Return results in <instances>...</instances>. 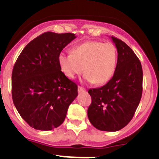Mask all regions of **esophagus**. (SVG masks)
<instances>
[{
    "label": "esophagus",
    "instance_id": "esophagus-1",
    "mask_svg": "<svg viewBox=\"0 0 159 159\" xmlns=\"http://www.w3.org/2000/svg\"><path fill=\"white\" fill-rule=\"evenodd\" d=\"M86 90H85V88H84L83 87H80V86H78V92H85Z\"/></svg>",
    "mask_w": 159,
    "mask_h": 159
}]
</instances>
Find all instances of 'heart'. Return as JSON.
<instances>
[{
    "mask_svg": "<svg viewBox=\"0 0 159 159\" xmlns=\"http://www.w3.org/2000/svg\"><path fill=\"white\" fill-rule=\"evenodd\" d=\"M117 57V49L112 43L88 41L75 46L71 53H60L58 64L67 78L74 79L83 71L87 81L102 85L113 76Z\"/></svg>",
    "mask_w": 159,
    "mask_h": 159,
    "instance_id": "b5f03b06",
    "label": "heart"
}]
</instances>
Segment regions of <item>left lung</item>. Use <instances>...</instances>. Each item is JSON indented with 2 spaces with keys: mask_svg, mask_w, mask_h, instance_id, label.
I'll list each match as a JSON object with an SVG mask.
<instances>
[{
  "mask_svg": "<svg viewBox=\"0 0 159 159\" xmlns=\"http://www.w3.org/2000/svg\"><path fill=\"white\" fill-rule=\"evenodd\" d=\"M118 52L114 75L104 86L88 91L90 123L104 131H117L132 119L143 93V69L139 60L127 43L111 36Z\"/></svg>",
  "mask_w": 159,
  "mask_h": 159,
  "instance_id": "1",
  "label": "left lung"
}]
</instances>
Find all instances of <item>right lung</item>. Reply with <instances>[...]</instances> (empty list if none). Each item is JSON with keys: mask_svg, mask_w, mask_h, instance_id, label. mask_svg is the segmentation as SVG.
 <instances>
[{"mask_svg": "<svg viewBox=\"0 0 159 159\" xmlns=\"http://www.w3.org/2000/svg\"><path fill=\"white\" fill-rule=\"evenodd\" d=\"M76 36L44 32L25 46L14 64L12 96L20 116L36 130L62 124L78 95L76 84L60 71L58 57Z\"/></svg>", "mask_w": 159, "mask_h": 159, "instance_id": "right-lung-1", "label": "right lung"}]
</instances>
